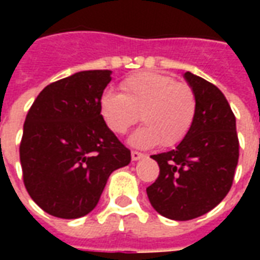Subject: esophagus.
Masks as SVG:
<instances>
[{"instance_id":"34e87169","label":"esophagus","mask_w":260,"mask_h":260,"mask_svg":"<svg viewBox=\"0 0 260 260\" xmlns=\"http://www.w3.org/2000/svg\"><path fill=\"white\" fill-rule=\"evenodd\" d=\"M143 156H145V154L141 152H138V150H132V152H131V157H132V160H135V161L143 157Z\"/></svg>"}]
</instances>
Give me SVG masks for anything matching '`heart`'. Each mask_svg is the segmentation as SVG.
Listing matches in <instances>:
<instances>
[{"label":"heart","instance_id":"b5f03b06","mask_svg":"<svg viewBox=\"0 0 260 260\" xmlns=\"http://www.w3.org/2000/svg\"><path fill=\"white\" fill-rule=\"evenodd\" d=\"M121 91L106 90L100 111L106 124L117 135H124L138 122L131 142L139 147L160 143L178 145L191 131L196 115V97L192 87L174 76L160 72H139L121 82Z\"/></svg>","mask_w":260,"mask_h":260}]
</instances>
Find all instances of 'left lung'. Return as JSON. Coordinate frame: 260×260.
Wrapping results in <instances>:
<instances>
[{
	"instance_id": "obj_1",
	"label": "left lung",
	"mask_w": 260,
	"mask_h": 260,
	"mask_svg": "<svg viewBox=\"0 0 260 260\" xmlns=\"http://www.w3.org/2000/svg\"><path fill=\"white\" fill-rule=\"evenodd\" d=\"M196 97V115L188 135L170 152L153 154L160 167L147 186L161 216L185 221L210 212L229 193L240 157L235 115L217 86L185 72Z\"/></svg>"
}]
</instances>
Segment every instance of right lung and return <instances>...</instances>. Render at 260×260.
<instances>
[{
	"instance_id": "1",
	"label": "right lung",
	"mask_w": 260,
	"mask_h": 260,
	"mask_svg": "<svg viewBox=\"0 0 260 260\" xmlns=\"http://www.w3.org/2000/svg\"><path fill=\"white\" fill-rule=\"evenodd\" d=\"M110 75L108 69L82 71L53 82L27 111L19 146L23 184L51 216L90 213L110 174L129 164L131 150L100 114Z\"/></svg>"
}]
</instances>
